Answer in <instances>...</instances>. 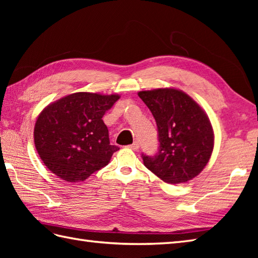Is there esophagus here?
I'll list each match as a JSON object with an SVG mask.
<instances>
[{
	"mask_svg": "<svg viewBox=\"0 0 258 258\" xmlns=\"http://www.w3.org/2000/svg\"><path fill=\"white\" fill-rule=\"evenodd\" d=\"M128 147H130V149L134 150V151H138V150L140 149V144H139V142H134V143H133L132 145H130Z\"/></svg>",
	"mask_w": 258,
	"mask_h": 258,
	"instance_id": "esophagus-1",
	"label": "esophagus"
}]
</instances>
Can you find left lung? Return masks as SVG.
Listing matches in <instances>:
<instances>
[{
	"mask_svg": "<svg viewBox=\"0 0 258 258\" xmlns=\"http://www.w3.org/2000/svg\"><path fill=\"white\" fill-rule=\"evenodd\" d=\"M139 96L156 120L160 142L156 155H142L144 165L168 184L197 176L214 147L213 127L204 109L176 89L141 91Z\"/></svg>",
	"mask_w": 258,
	"mask_h": 258,
	"instance_id": "8db88e82",
	"label": "left lung"
}]
</instances>
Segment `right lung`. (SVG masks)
Here are the masks:
<instances>
[{
  "mask_svg": "<svg viewBox=\"0 0 258 258\" xmlns=\"http://www.w3.org/2000/svg\"><path fill=\"white\" fill-rule=\"evenodd\" d=\"M118 98L117 94L78 92L43 109L34 126V144L53 174L76 183L107 165L119 149L109 144L102 117Z\"/></svg>",
  "mask_w": 258,
  "mask_h": 258,
  "instance_id": "add662e5",
  "label": "right lung"
}]
</instances>
